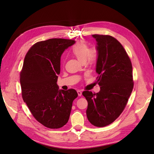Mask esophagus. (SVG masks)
<instances>
[{"mask_svg":"<svg viewBox=\"0 0 154 154\" xmlns=\"http://www.w3.org/2000/svg\"><path fill=\"white\" fill-rule=\"evenodd\" d=\"M77 93H78V96H82V91H80V90L77 91Z\"/></svg>","mask_w":154,"mask_h":154,"instance_id":"1","label":"esophagus"}]
</instances>
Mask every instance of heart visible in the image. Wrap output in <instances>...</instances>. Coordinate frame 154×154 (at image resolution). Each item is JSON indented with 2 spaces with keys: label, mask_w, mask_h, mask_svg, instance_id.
I'll return each instance as SVG.
<instances>
[{
  "label": "heart",
  "mask_w": 154,
  "mask_h": 154,
  "mask_svg": "<svg viewBox=\"0 0 154 154\" xmlns=\"http://www.w3.org/2000/svg\"><path fill=\"white\" fill-rule=\"evenodd\" d=\"M71 53L82 63L87 62L88 63H93L98 56V51L96 48L89 49L87 44L81 42L73 46Z\"/></svg>",
  "instance_id": "b5f03b06"
}]
</instances>
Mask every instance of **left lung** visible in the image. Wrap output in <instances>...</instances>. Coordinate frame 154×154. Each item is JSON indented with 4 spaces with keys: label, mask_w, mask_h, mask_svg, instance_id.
Masks as SVG:
<instances>
[{
    "label": "left lung",
    "mask_w": 154,
    "mask_h": 154,
    "mask_svg": "<svg viewBox=\"0 0 154 154\" xmlns=\"http://www.w3.org/2000/svg\"><path fill=\"white\" fill-rule=\"evenodd\" d=\"M98 51L96 72L99 92L83 91L89 122L97 127L111 124L122 113L133 87L132 66L123 45L109 35H92Z\"/></svg>",
    "instance_id": "8db88e82"
}]
</instances>
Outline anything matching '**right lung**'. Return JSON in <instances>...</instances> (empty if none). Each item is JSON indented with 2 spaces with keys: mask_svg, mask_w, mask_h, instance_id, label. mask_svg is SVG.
Wrapping results in <instances>:
<instances>
[{
  "mask_svg": "<svg viewBox=\"0 0 154 154\" xmlns=\"http://www.w3.org/2000/svg\"><path fill=\"white\" fill-rule=\"evenodd\" d=\"M75 41L51 38L35 44L27 51L20 82L22 96L34 118L49 128H60L69 121L77 92L59 90L58 75L63 51Z\"/></svg>",
  "mask_w": 154,
  "mask_h": 154,
  "instance_id": "obj_1",
  "label": "right lung"
}]
</instances>
